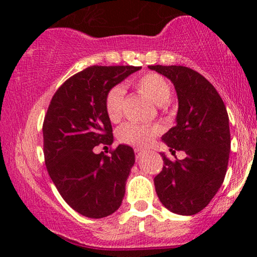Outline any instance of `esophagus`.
<instances>
[{"mask_svg":"<svg viewBox=\"0 0 257 257\" xmlns=\"http://www.w3.org/2000/svg\"><path fill=\"white\" fill-rule=\"evenodd\" d=\"M135 153H136L137 159H139V158L142 157V154L144 153V151L142 149H135Z\"/></svg>","mask_w":257,"mask_h":257,"instance_id":"34e87169","label":"esophagus"}]
</instances>
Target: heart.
Listing matches in <instances>:
<instances>
[{
    "label": "heart",
    "instance_id": "heart-1",
    "mask_svg": "<svg viewBox=\"0 0 257 257\" xmlns=\"http://www.w3.org/2000/svg\"><path fill=\"white\" fill-rule=\"evenodd\" d=\"M136 89L159 106H165L171 96L170 83L164 76L157 72H147L135 80ZM124 87L120 85L111 87L104 97V108L107 118L112 122L118 121L122 114L124 105ZM161 132L158 125H138L135 122H125L118 128L119 142L136 147H147L153 143Z\"/></svg>",
    "mask_w": 257,
    "mask_h": 257
}]
</instances>
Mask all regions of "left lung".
<instances>
[{
  "instance_id": "8db88e82",
  "label": "left lung",
  "mask_w": 257,
  "mask_h": 257,
  "mask_svg": "<svg viewBox=\"0 0 257 257\" xmlns=\"http://www.w3.org/2000/svg\"><path fill=\"white\" fill-rule=\"evenodd\" d=\"M166 76L177 90V125L163 140L186 158L171 161L161 153L163 170L154 178L158 198L180 215L199 213L221 187L230 151L229 119L215 87L195 70L182 65H149Z\"/></svg>"
}]
</instances>
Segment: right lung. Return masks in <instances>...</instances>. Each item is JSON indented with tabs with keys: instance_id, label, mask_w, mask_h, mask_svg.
<instances>
[{
	"instance_id": "1",
	"label": "right lung",
	"mask_w": 257,
	"mask_h": 257,
	"mask_svg": "<svg viewBox=\"0 0 257 257\" xmlns=\"http://www.w3.org/2000/svg\"><path fill=\"white\" fill-rule=\"evenodd\" d=\"M142 66L92 65L65 80L52 96L43 121V152L48 173L64 201L76 212L101 219L121 205L135 164L132 147L112 145L113 133L104 97Z\"/></svg>"
}]
</instances>
